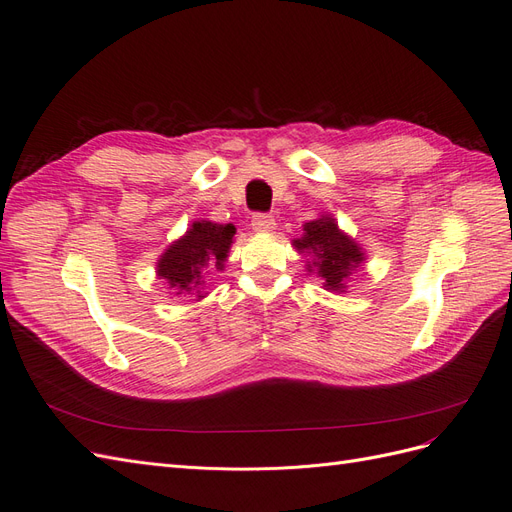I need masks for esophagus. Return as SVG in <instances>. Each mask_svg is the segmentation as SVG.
<instances>
[{"label":"esophagus","mask_w":512,"mask_h":512,"mask_svg":"<svg viewBox=\"0 0 512 512\" xmlns=\"http://www.w3.org/2000/svg\"><path fill=\"white\" fill-rule=\"evenodd\" d=\"M252 228L256 232H271L275 228L273 215H269V213H256L254 218H252Z\"/></svg>","instance_id":"obj_1"}]
</instances>
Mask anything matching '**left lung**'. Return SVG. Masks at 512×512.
<instances>
[{"label": "left lung", "instance_id": "1", "mask_svg": "<svg viewBox=\"0 0 512 512\" xmlns=\"http://www.w3.org/2000/svg\"><path fill=\"white\" fill-rule=\"evenodd\" d=\"M292 245L299 254L309 256L305 269L322 277V288L337 294L346 292L348 277L367 258L363 247L337 226L331 213L305 222L301 239H294Z\"/></svg>", "mask_w": 512, "mask_h": 512}]
</instances>
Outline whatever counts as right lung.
I'll return each instance as SVG.
<instances>
[{"mask_svg": "<svg viewBox=\"0 0 512 512\" xmlns=\"http://www.w3.org/2000/svg\"><path fill=\"white\" fill-rule=\"evenodd\" d=\"M237 228L232 224H218L211 220H196L185 230V235L170 243L156 262V275L170 294H190L200 301L207 297L203 292L207 275L224 269L228 252Z\"/></svg>", "mask_w": 512, "mask_h": 512, "instance_id": "right-lung-1", "label": "right lung"}]
</instances>
